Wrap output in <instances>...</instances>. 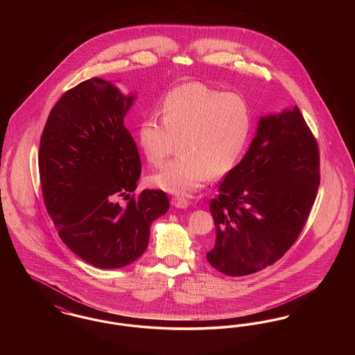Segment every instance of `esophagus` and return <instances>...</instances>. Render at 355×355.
<instances>
[{
  "instance_id": "34e87169",
  "label": "esophagus",
  "mask_w": 355,
  "mask_h": 355,
  "mask_svg": "<svg viewBox=\"0 0 355 355\" xmlns=\"http://www.w3.org/2000/svg\"><path fill=\"white\" fill-rule=\"evenodd\" d=\"M171 205L173 206H175V207H178V209H186L187 206H189V201L184 198V197H174L173 200H171Z\"/></svg>"
}]
</instances>
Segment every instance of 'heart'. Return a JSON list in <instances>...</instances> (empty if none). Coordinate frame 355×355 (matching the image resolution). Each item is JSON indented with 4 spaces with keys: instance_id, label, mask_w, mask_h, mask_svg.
Instances as JSON below:
<instances>
[{
    "instance_id": "obj_1",
    "label": "heart",
    "mask_w": 355,
    "mask_h": 355,
    "mask_svg": "<svg viewBox=\"0 0 355 355\" xmlns=\"http://www.w3.org/2000/svg\"><path fill=\"white\" fill-rule=\"evenodd\" d=\"M252 130V112L241 96L191 83L171 89L161 103V116L141 119L137 137L146 161L161 166L153 185L178 196L200 190L213 173L223 175L236 166Z\"/></svg>"
}]
</instances>
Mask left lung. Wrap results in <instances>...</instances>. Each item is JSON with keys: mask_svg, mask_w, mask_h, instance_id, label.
Returning a JSON list of instances; mask_svg holds the SVG:
<instances>
[{"mask_svg": "<svg viewBox=\"0 0 355 355\" xmlns=\"http://www.w3.org/2000/svg\"><path fill=\"white\" fill-rule=\"evenodd\" d=\"M318 186V144L298 106L261 117L249 150L210 201L209 263L242 277L281 259L301 234Z\"/></svg>", "mask_w": 355, "mask_h": 355, "instance_id": "left-lung-1", "label": "left lung"}]
</instances>
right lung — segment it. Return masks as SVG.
I'll list each match as a JSON object with an SVG mask.
<instances>
[{
  "mask_svg": "<svg viewBox=\"0 0 355 355\" xmlns=\"http://www.w3.org/2000/svg\"><path fill=\"white\" fill-rule=\"evenodd\" d=\"M93 77L53 106L40 142L38 169L46 210L69 249L98 269L133 263L148 248L150 225L169 210L162 190L137 189L141 159L123 119L135 102Z\"/></svg>",
  "mask_w": 355,
  "mask_h": 355,
  "instance_id": "right-lung-1",
  "label": "right lung"
}]
</instances>
